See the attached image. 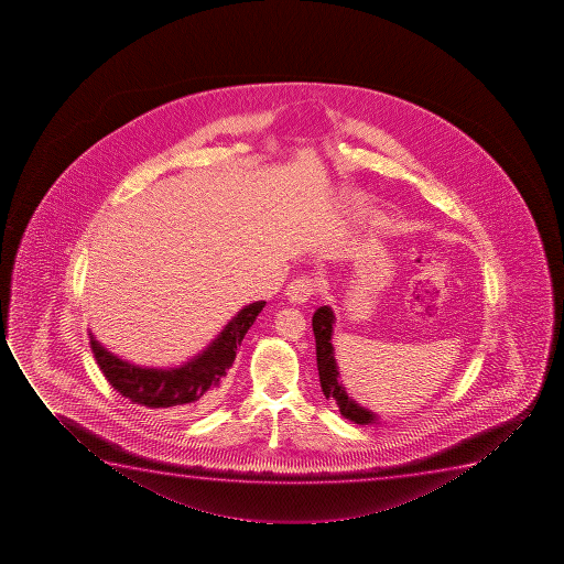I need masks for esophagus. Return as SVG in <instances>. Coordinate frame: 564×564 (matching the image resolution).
Instances as JSON below:
<instances>
[{
    "label": "esophagus",
    "instance_id": "esophagus-1",
    "mask_svg": "<svg viewBox=\"0 0 564 564\" xmlns=\"http://www.w3.org/2000/svg\"><path fill=\"white\" fill-rule=\"evenodd\" d=\"M317 291V278H310V275H305V278L294 279L291 285L286 286V296H289L291 302H296V304H304L305 300L310 299V296H313V294H315Z\"/></svg>",
    "mask_w": 564,
    "mask_h": 564
}]
</instances>
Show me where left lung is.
Listing matches in <instances>:
<instances>
[{
	"instance_id": "8db88e82",
	"label": "left lung",
	"mask_w": 564,
	"mask_h": 564,
	"mask_svg": "<svg viewBox=\"0 0 564 564\" xmlns=\"http://www.w3.org/2000/svg\"><path fill=\"white\" fill-rule=\"evenodd\" d=\"M332 325H334V312L328 305H323V307H318L317 312L313 313V334H315V345H317L321 389H323L328 400L338 404L339 413L345 419H349V421L357 424L373 423L376 415L362 405H358L347 394L344 384H341L336 358H334V347H332Z\"/></svg>"
}]
</instances>
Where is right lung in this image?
Returning <instances> with one entry per match:
<instances>
[{
  "mask_svg": "<svg viewBox=\"0 0 564 564\" xmlns=\"http://www.w3.org/2000/svg\"><path fill=\"white\" fill-rule=\"evenodd\" d=\"M264 305L262 300L246 305L213 339L206 351L180 368L162 370L130 365L107 351L93 334L90 349L109 384L122 397L130 398L133 404L193 415L194 411L217 402L226 371L234 365L239 345Z\"/></svg>",
  "mask_w": 564,
  "mask_h": 564,
  "instance_id": "right-lung-1",
  "label": "right lung"
}]
</instances>
